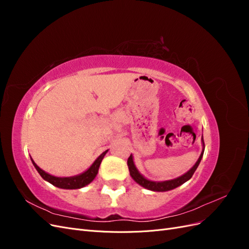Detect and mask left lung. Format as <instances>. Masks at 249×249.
Wrapping results in <instances>:
<instances>
[{
  "mask_svg": "<svg viewBox=\"0 0 249 249\" xmlns=\"http://www.w3.org/2000/svg\"><path fill=\"white\" fill-rule=\"evenodd\" d=\"M201 143H202V150H201V154L198 158V160L196 161V163L193 165L192 168H190L186 173H184L183 176H180L177 178L169 179V180H163V182H156V180H150V179L146 178L145 177H143L139 172V170L137 169L136 165H135V163H134L132 154L129 157V159H127V166H129L130 175L135 182L148 190L157 191V192H165V191H169V190L175 189V188H178V186L186 183L187 180H189L192 178L195 170H196V168L198 167V165L201 161V158L203 156V152H205V142H203L202 137H201Z\"/></svg>",
  "mask_w": 249,
  "mask_h": 249,
  "instance_id": "1",
  "label": "left lung"
}]
</instances>
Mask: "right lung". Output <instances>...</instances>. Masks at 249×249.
Masks as SVG:
<instances>
[{
	"mask_svg": "<svg viewBox=\"0 0 249 249\" xmlns=\"http://www.w3.org/2000/svg\"><path fill=\"white\" fill-rule=\"evenodd\" d=\"M107 153H108V149L105 150L103 154H101L99 157H97V159L92 163L91 166H90L86 171L80 173V175H78V176L67 177V178L52 176V175H50V173L46 172L40 167L37 166V164L33 161L32 158H31V161L34 165V167L36 168V170L38 171V173L41 176V178L44 180H47V182L51 183L52 185H54L58 188H61V189H80V188L85 187L88 184L91 183L92 180L95 178L97 172H99L100 165L104 159L105 155H106Z\"/></svg>",
	"mask_w": 249,
	"mask_h": 249,
	"instance_id": "add662e5",
	"label": "right lung"
}]
</instances>
